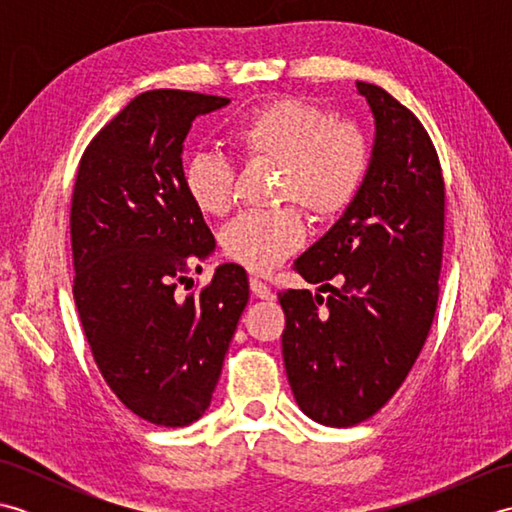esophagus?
I'll return each mask as SVG.
<instances>
[{"label": "esophagus", "instance_id": "esophagus-1", "mask_svg": "<svg viewBox=\"0 0 512 512\" xmlns=\"http://www.w3.org/2000/svg\"><path fill=\"white\" fill-rule=\"evenodd\" d=\"M250 290H253V295L257 297V299H266V301H270V299H275V295H273V290H270L262 279H257V277H250Z\"/></svg>", "mask_w": 512, "mask_h": 512}]
</instances>
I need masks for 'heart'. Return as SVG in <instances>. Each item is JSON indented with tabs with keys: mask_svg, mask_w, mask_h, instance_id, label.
Returning a JSON list of instances; mask_svg holds the SVG:
<instances>
[{
	"mask_svg": "<svg viewBox=\"0 0 512 512\" xmlns=\"http://www.w3.org/2000/svg\"><path fill=\"white\" fill-rule=\"evenodd\" d=\"M226 143L244 165H277V202H297L314 220L343 215L361 193L372 149L352 121L306 99H275L237 116ZM182 189L202 215H224L235 202L233 162L200 151L182 165ZM306 220L295 204L244 213L224 226V255L253 273H268L301 248Z\"/></svg>",
	"mask_w": 512,
	"mask_h": 512,
	"instance_id": "heart-1",
	"label": "heart"
}]
</instances>
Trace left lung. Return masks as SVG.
Masks as SVG:
<instances>
[{"mask_svg": "<svg viewBox=\"0 0 512 512\" xmlns=\"http://www.w3.org/2000/svg\"><path fill=\"white\" fill-rule=\"evenodd\" d=\"M376 121L361 193L295 268L310 290L279 292L281 352L301 411L328 427L372 418L405 383L440 295L444 189L438 151L405 105L356 81ZM339 278V289L329 286Z\"/></svg>", "mask_w": 512, "mask_h": 512, "instance_id": "left-lung-1", "label": "left lung"}]
</instances>
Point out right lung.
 I'll return each instance as SVG.
<instances>
[{
  "mask_svg": "<svg viewBox=\"0 0 512 512\" xmlns=\"http://www.w3.org/2000/svg\"><path fill=\"white\" fill-rule=\"evenodd\" d=\"M226 103L143 92L90 140L74 180L72 292L85 339L116 398L160 427H187L209 409L248 303L237 264L178 292L215 246L182 189V143L195 116Z\"/></svg>",
  "mask_w": 512,
  "mask_h": 512,
  "instance_id": "add662e5",
  "label": "right lung"
}]
</instances>
